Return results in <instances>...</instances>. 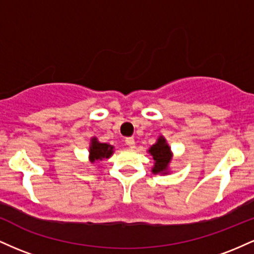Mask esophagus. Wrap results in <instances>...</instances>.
Segmentation results:
<instances>
[{
  "label": "esophagus",
  "mask_w": 254,
  "mask_h": 254,
  "mask_svg": "<svg viewBox=\"0 0 254 254\" xmlns=\"http://www.w3.org/2000/svg\"><path fill=\"white\" fill-rule=\"evenodd\" d=\"M125 144L129 148L135 147V139H133V137H127V138H125Z\"/></svg>",
  "instance_id": "esophagus-1"
}]
</instances>
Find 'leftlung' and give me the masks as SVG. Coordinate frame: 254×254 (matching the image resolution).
I'll return each instance as SVG.
<instances>
[{
  "mask_svg": "<svg viewBox=\"0 0 254 254\" xmlns=\"http://www.w3.org/2000/svg\"><path fill=\"white\" fill-rule=\"evenodd\" d=\"M149 153L154 159V167L151 172L154 174H167L168 166L172 160V151L164 136H160L156 143L151 145Z\"/></svg>",
  "mask_w": 254,
  "mask_h": 254,
  "instance_id": "obj_1",
  "label": "left lung"
}]
</instances>
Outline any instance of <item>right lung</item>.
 <instances>
[{
    "label": "right lung",
    "mask_w": 254,
    "mask_h": 254,
    "mask_svg": "<svg viewBox=\"0 0 254 254\" xmlns=\"http://www.w3.org/2000/svg\"><path fill=\"white\" fill-rule=\"evenodd\" d=\"M113 154V145L107 143H100L97 137L90 139L89 145V160L90 162L101 161L104 159H109Z\"/></svg>",
    "instance_id": "obj_1"
}]
</instances>
